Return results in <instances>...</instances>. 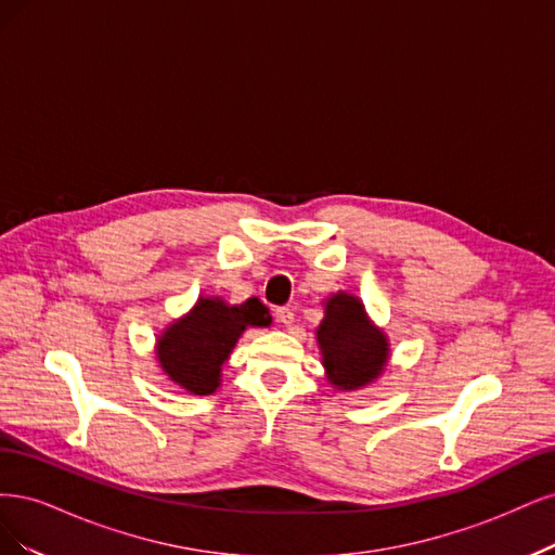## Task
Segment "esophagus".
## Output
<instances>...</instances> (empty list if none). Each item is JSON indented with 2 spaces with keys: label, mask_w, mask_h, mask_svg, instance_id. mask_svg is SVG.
I'll return each mask as SVG.
<instances>
[{
  "label": "esophagus",
  "mask_w": 555,
  "mask_h": 555,
  "mask_svg": "<svg viewBox=\"0 0 555 555\" xmlns=\"http://www.w3.org/2000/svg\"><path fill=\"white\" fill-rule=\"evenodd\" d=\"M276 320L281 325H285V327H291L293 323H295V311L293 309H288V307H283V309H276Z\"/></svg>",
  "instance_id": "1"
}]
</instances>
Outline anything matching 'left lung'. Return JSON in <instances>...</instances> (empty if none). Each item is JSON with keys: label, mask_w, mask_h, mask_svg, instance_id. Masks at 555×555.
I'll list each match as a JSON object with an SVG mask.
<instances>
[{"label": "left lung", "mask_w": 555, "mask_h": 555, "mask_svg": "<svg viewBox=\"0 0 555 555\" xmlns=\"http://www.w3.org/2000/svg\"><path fill=\"white\" fill-rule=\"evenodd\" d=\"M325 318L315 327L320 362L327 383L338 391L373 385L389 364V338L373 323L364 301L338 291L323 299Z\"/></svg>", "instance_id": "left-lung-1"}]
</instances>
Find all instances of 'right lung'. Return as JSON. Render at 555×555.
I'll return each instance as SVG.
<instances>
[{
  "mask_svg": "<svg viewBox=\"0 0 555 555\" xmlns=\"http://www.w3.org/2000/svg\"><path fill=\"white\" fill-rule=\"evenodd\" d=\"M272 315L258 297L228 304L201 295L191 311L175 318L156 336L154 354L168 380L193 397H209L221 387V371L248 327H270Z\"/></svg>",
  "mask_w": 555,
  "mask_h": 555,
  "instance_id": "1",
  "label": "right lung"
}]
</instances>
